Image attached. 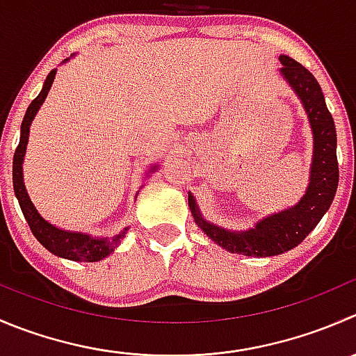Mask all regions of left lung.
I'll return each instance as SVG.
<instances>
[{
    "mask_svg": "<svg viewBox=\"0 0 356 356\" xmlns=\"http://www.w3.org/2000/svg\"><path fill=\"white\" fill-rule=\"evenodd\" d=\"M280 62L282 78L301 101L313 134L308 188L296 205L262 217L254 227L243 231L226 229L207 220L193 193H188L189 210L200 229L231 254L271 257L298 247L325 216L337 191L339 167L336 154V125L327 109L322 88L315 76L294 58L280 55Z\"/></svg>",
    "mask_w": 356,
    "mask_h": 356,
    "instance_id": "8db88e82",
    "label": "left lung"
}]
</instances>
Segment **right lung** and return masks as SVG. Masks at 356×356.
<instances>
[{"label": "right lung", "instance_id": "right-lung-1", "mask_svg": "<svg viewBox=\"0 0 356 356\" xmlns=\"http://www.w3.org/2000/svg\"><path fill=\"white\" fill-rule=\"evenodd\" d=\"M67 60L69 58H65L64 62ZM55 74H57V69L50 71V74L47 76L40 95L29 104L26 116H24L22 120V125H20V140L19 146H17L15 149V154H13V191H15L19 205L20 209H22V213L24 217H26L27 224H29L31 231H33L36 240L40 241L48 252H51V254L57 255V257L69 259V261L97 262L115 252V248L118 247V245L122 243L123 238L127 236L129 226L123 231H120L118 234H113V236H92V234L81 233V231L62 229V227H57L55 224L48 222V220L38 212L34 203L31 202L29 195H27L26 184H24L22 163L24 156H26L27 143H29L31 123H33L34 116L40 111L41 104L44 102L51 85H54ZM156 168L158 165H153V167L147 170V175H149L151 172L156 170Z\"/></svg>", "mask_w": 356, "mask_h": 356}]
</instances>
